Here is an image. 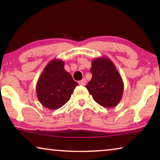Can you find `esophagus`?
Returning <instances> with one entry per match:
<instances>
[{
  "mask_svg": "<svg viewBox=\"0 0 160 160\" xmlns=\"http://www.w3.org/2000/svg\"><path fill=\"white\" fill-rule=\"evenodd\" d=\"M78 84L82 85V86H85L86 85V80L85 79H82L78 82Z\"/></svg>",
  "mask_w": 160,
  "mask_h": 160,
  "instance_id": "obj_1",
  "label": "esophagus"
}]
</instances>
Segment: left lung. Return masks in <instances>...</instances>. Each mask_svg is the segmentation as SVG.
<instances>
[{
    "mask_svg": "<svg viewBox=\"0 0 160 160\" xmlns=\"http://www.w3.org/2000/svg\"><path fill=\"white\" fill-rule=\"evenodd\" d=\"M92 77L86 86L94 100L105 108H113L121 100L124 83L112 61L107 57L93 59Z\"/></svg>",
    "mask_w": 160,
    "mask_h": 160,
    "instance_id": "8db88e82",
    "label": "left lung"
}]
</instances>
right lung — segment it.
I'll return each mask as SVG.
<instances>
[{"label":"right lung","instance_id":"1","mask_svg":"<svg viewBox=\"0 0 160 160\" xmlns=\"http://www.w3.org/2000/svg\"><path fill=\"white\" fill-rule=\"evenodd\" d=\"M78 85L71 74L64 68V62L53 59L44 68L36 84L39 102L46 108L56 110L71 98Z\"/></svg>","mask_w":160,"mask_h":160}]
</instances>
